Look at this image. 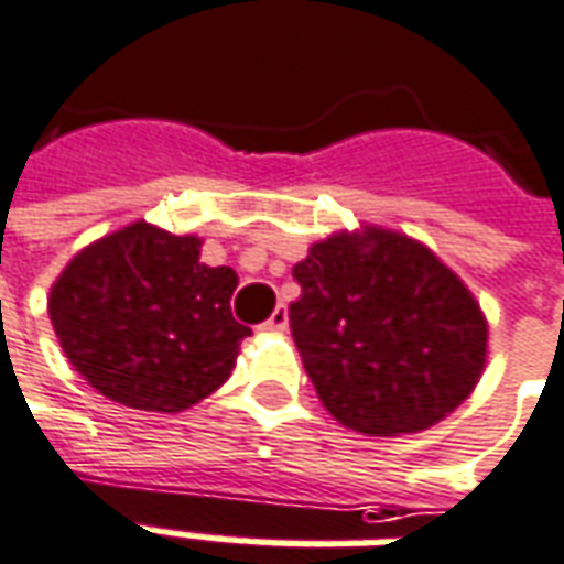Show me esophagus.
Instances as JSON below:
<instances>
[{
  "label": "esophagus",
  "mask_w": 564,
  "mask_h": 564,
  "mask_svg": "<svg viewBox=\"0 0 564 564\" xmlns=\"http://www.w3.org/2000/svg\"><path fill=\"white\" fill-rule=\"evenodd\" d=\"M286 323H290V317H286V308H283V305H278V308L271 311L269 321L262 323L259 329H262V333H283V329H286Z\"/></svg>",
  "instance_id": "34e87169"
}]
</instances>
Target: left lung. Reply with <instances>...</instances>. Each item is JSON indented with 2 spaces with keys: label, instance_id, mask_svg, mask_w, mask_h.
<instances>
[{
  "label": "left lung",
  "instance_id": "1",
  "mask_svg": "<svg viewBox=\"0 0 564 564\" xmlns=\"http://www.w3.org/2000/svg\"><path fill=\"white\" fill-rule=\"evenodd\" d=\"M290 329L329 415L369 436L419 433L482 376L488 326L436 256L384 228L333 235L293 269Z\"/></svg>",
  "mask_w": 564,
  "mask_h": 564
}]
</instances>
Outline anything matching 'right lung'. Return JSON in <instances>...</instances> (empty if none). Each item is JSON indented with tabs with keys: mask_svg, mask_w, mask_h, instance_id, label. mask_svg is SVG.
Returning a JSON list of instances; mask_svg holds the SVG:
<instances>
[{
	"mask_svg": "<svg viewBox=\"0 0 564 564\" xmlns=\"http://www.w3.org/2000/svg\"><path fill=\"white\" fill-rule=\"evenodd\" d=\"M198 253L192 235L133 223L63 269L48 314L90 388L131 409L183 412L231 376L250 336L231 317L238 274Z\"/></svg>",
	"mask_w": 564,
	"mask_h": 564,
	"instance_id": "add662e5",
	"label": "right lung"
}]
</instances>
